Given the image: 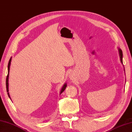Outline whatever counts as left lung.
Masks as SVG:
<instances>
[{"instance_id": "left-lung-1", "label": "left lung", "mask_w": 132, "mask_h": 132, "mask_svg": "<svg viewBox=\"0 0 132 132\" xmlns=\"http://www.w3.org/2000/svg\"><path fill=\"white\" fill-rule=\"evenodd\" d=\"M118 51H119V55H120V61L122 63V64H123L122 62V50H121L120 48H118ZM124 71H125V68H124Z\"/></svg>"}]
</instances>
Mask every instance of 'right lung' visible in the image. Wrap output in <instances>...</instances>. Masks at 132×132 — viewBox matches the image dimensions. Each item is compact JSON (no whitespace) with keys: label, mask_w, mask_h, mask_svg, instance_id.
Listing matches in <instances>:
<instances>
[{"label":"right lung","mask_w":132,"mask_h":132,"mask_svg":"<svg viewBox=\"0 0 132 132\" xmlns=\"http://www.w3.org/2000/svg\"><path fill=\"white\" fill-rule=\"evenodd\" d=\"M11 58H10V61L9 62V64H8V74H7V78H6V89H7V92H8V95H9V97H10V94H9V71H10V64H11ZM67 86V84H64V85L63 86V87H62V89H61V91L60 93V94L62 93H63L64 92V90H65L66 87ZM11 99V98H10Z\"/></svg>","instance_id":"obj_1"}]
</instances>
